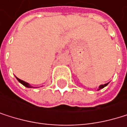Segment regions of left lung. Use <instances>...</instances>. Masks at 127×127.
Segmentation results:
<instances>
[{
    "mask_svg": "<svg viewBox=\"0 0 127 127\" xmlns=\"http://www.w3.org/2000/svg\"><path fill=\"white\" fill-rule=\"evenodd\" d=\"M107 85H108V83H107V84H105V85H100V86L99 87V89H98V90H100L101 88H104L105 86H107Z\"/></svg>",
    "mask_w": 127,
    "mask_h": 127,
    "instance_id": "left-lung-1",
    "label": "left lung"
}]
</instances>
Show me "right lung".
<instances>
[{
	"instance_id": "1",
	"label": "right lung",
	"mask_w": 127,
	"mask_h": 127,
	"mask_svg": "<svg viewBox=\"0 0 127 127\" xmlns=\"http://www.w3.org/2000/svg\"><path fill=\"white\" fill-rule=\"evenodd\" d=\"M17 79L19 81V82H20L21 83V84L23 85H24V86H25V87H27V88H32L29 84H28V83H27V82H25V81H22V80H20V79H19L18 78H17Z\"/></svg>"
}]
</instances>
